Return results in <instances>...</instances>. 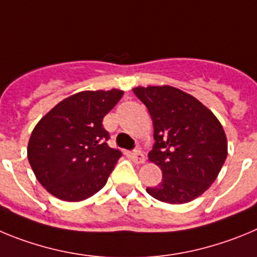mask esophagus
<instances>
[{"mask_svg":"<svg viewBox=\"0 0 257 257\" xmlns=\"http://www.w3.org/2000/svg\"><path fill=\"white\" fill-rule=\"evenodd\" d=\"M131 156H132V160H133L136 164H143L146 161L145 155H143V152L140 151V150H136V151L132 152Z\"/></svg>","mask_w":257,"mask_h":257,"instance_id":"1","label":"esophagus"}]
</instances>
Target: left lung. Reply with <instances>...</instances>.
Segmentation results:
<instances>
[{"label": "left lung", "instance_id": "8db88e82", "mask_svg": "<svg viewBox=\"0 0 257 257\" xmlns=\"http://www.w3.org/2000/svg\"><path fill=\"white\" fill-rule=\"evenodd\" d=\"M133 92L154 123L149 160L163 172L160 183L146 191L172 205L195 200L214 183L228 155L220 121L196 97L172 85L136 87Z\"/></svg>", "mask_w": 257, "mask_h": 257}]
</instances>
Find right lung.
<instances>
[{"label":"right lung","mask_w":257,"mask_h":257,"mask_svg":"<svg viewBox=\"0 0 257 257\" xmlns=\"http://www.w3.org/2000/svg\"><path fill=\"white\" fill-rule=\"evenodd\" d=\"M123 94L116 88L78 92L37 123L28 143V160L51 195L78 202L105 186L121 152L108 147L102 120Z\"/></svg>","instance_id":"obj_1"}]
</instances>
